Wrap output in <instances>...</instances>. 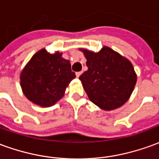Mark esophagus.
<instances>
[{
  "label": "esophagus",
  "mask_w": 159,
  "mask_h": 159,
  "mask_svg": "<svg viewBox=\"0 0 159 159\" xmlns=\"http://www.w3.org/2000/svg\"><path fill=\"white\" fill-rule=\"evenodd\" d=\"M81 72H77V73H76V76H77V78L80 77V76L81 75Z\"/></svg>",
  "instance_id": "esophagus-1"
}]
</instances>
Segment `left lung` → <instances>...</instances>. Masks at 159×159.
I'll return each instance as SVG.
<instances>
[{"instance_id":"left-lung-1","label":"left lung","mask_w":159,"mask_h":159,"mask_svg":"<svg viewBox=\"0 0 159 159\" xmlns=\"http://www.w3.org/2000/svg\"><path fill=\"white\" fill-rule=\"evenodd\" d=\"M86 59L87 71L80 76L88 98L105 111L122 107L132 95L137 74L127 58L109 47L98 52L80 48Z\"/></svg>"}]
</instances>
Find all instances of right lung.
<instances>
[{"label":"right lung","mask_w":159,"mask_h":159,"mask_svg":"<svg viewBox=\"0 0 159 159\" xmlns=\"http://www.w3.org/2000/svg\"><path fill=\"white\" fill-rule=\"evenodd\" d=\"M75 77L70 61L62 58V52L50 53L42 48L21 70L20 84L28 100L41 107H49L62 98Z\"/></svg>","instance_id":"obj_1"}]
</instances>
